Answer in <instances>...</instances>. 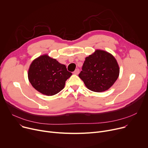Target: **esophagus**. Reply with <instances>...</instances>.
Returning a JSON list of instances; mask_svg holds the SVG:
<instances>
[{
    "label": "esophagus",
    "mask_w": 148,
    "mask_h": 148,
    "mask_svg": "<svg viewBox=\"0 0 148 148\" xmlns=\"http://www.w3.org/2000/svg\"><path fill=\"white\" fill-rule=\"evenodd\" d=\"M79 71H80L79 69L77 68V69H76V70L73 72V73H74V74H75V75H77V74H78V73H79Z\"/></svg>",
    "instance_id": "obj_1"
}]
</instances>
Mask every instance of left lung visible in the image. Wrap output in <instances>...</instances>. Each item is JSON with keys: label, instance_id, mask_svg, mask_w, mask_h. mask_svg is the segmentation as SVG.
Wrapping results in <instances>:
<instances>
[{"label": "left lung", "instance_id": "1", "mask_svg": "<svg viewBox=\"0 0 148 148\" xmlns=\"http://www.w3.org/2000/svg\"><path fill=\"white\" fill-rule=\"evenodd\" d=\"M120 74V68L112 55L96 50L86 57L78 75L88 89L95 92L107 90L114 84Z\"/></svg>", "mask_w": 148, "mask_h": 148}]
</instances>
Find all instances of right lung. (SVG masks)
<instances>
[{
  "instance_id": "add662e5",
  "label": "right lung",
  "mask_w": 148,
  "mask_h": 148,
  "mask_svg": "<svg viewBox=\"0 0 148 148\" xmlns=\"http://www.w3.org/2000/svg\"><path fill=\"white\" fill-rule=\"evenodd\" d=\"M71 75L65 65L47 55L35 59L28 72V80L33 87L47 96H52L61 91Z\"/></svg>"
}]
</instances>
